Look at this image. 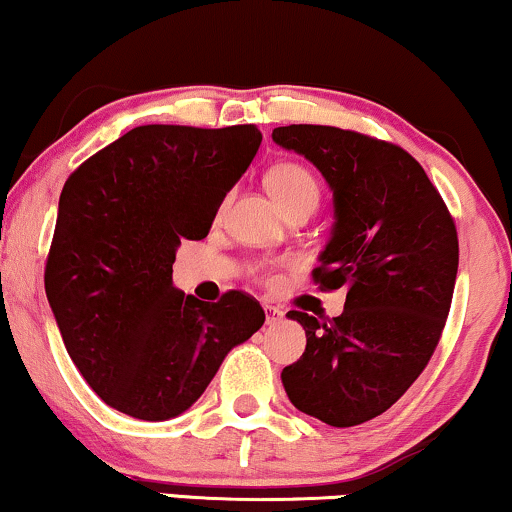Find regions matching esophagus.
<instances>
[{"instance_id":"obj_1","label":"esophagus","mask_w":512,"mask_h":512,"mask_svg":"<svg viewBox=\"0 0 512 512\" xmlns=\"http://www.w3.org/2000/svg\"><path fill=\"white\" fill-rule=\"evenodd\" d=\"M264 314H267V326H274V323L283 319V312L274 304H264Z\"/></svg>"}]
</instances>
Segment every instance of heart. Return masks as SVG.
<instances>
[{"mask_svg":"<svg viewBox=\"0 0 512 512\" xmlns=\"http://www.w3.org/2000/svg\"><path fill=\"white\" fill-rule=\"evenodd\" d=\"M267 189L283 212L297 208V205H309L316 208L319 203V184L312 177V172L304 170L302 165L281 163L271 167L267 174Z\"/></svg>","mask_w":512,"mask_h":512,"instance_id":"b5f03b06","label":"heart"}]
</instances>
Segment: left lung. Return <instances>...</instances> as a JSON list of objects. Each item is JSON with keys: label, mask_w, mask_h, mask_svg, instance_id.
I'll return each instance as SVG.
<instances>
[{"label": "left lung", "mask_w": 512, "mask_h": 512, "mask_svg": "<svg viewBox=\"0 0 512 512\" xmlns=\"http://www.w3.org/2000/svg\"><path fill=\"white\" fill-rule=\"evenodd\" d=\"M271 139L326 179L333 226L314 278L347 290L333 321L286 314L307 347L281 380L297 411L352 428L390 409L428 366L456 286V226L404 148L323 125L276 127Z\"/></svg>", "instance_id": "left-lung-1"}]
</instances>
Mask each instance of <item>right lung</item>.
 <instances>
[{
  "instance_id": "1",
  "label": "right lung",
  "mask_w": 512,
  "mask_h": 512,
  "mask_svg": "<svg viewBox=\"0 0 512 512\" xmlns=\"http://www.w3.org/2000/svg\"><path fill=\"white\" fill-rule=\"evenodd\" d=\"M260 144L255 125L134 127L63 186L44 288L70 359L115 411L181 416L262 328L252 297L210 304L172 283L181 238L208 236Z\"/></svg>"
}]
</instances>
